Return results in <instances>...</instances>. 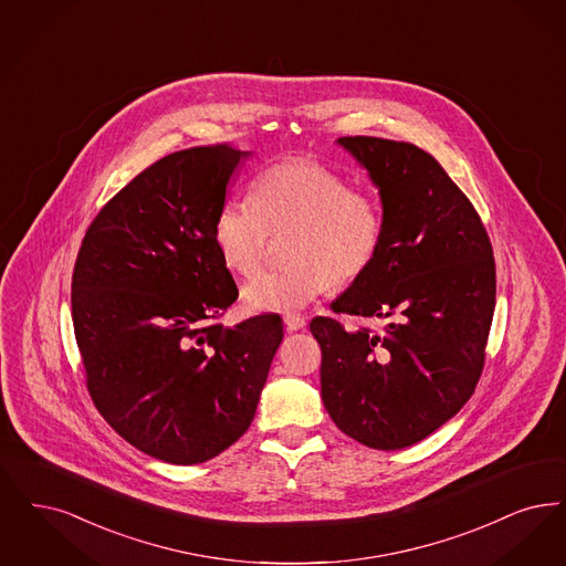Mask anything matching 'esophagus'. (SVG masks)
<instances>
[{
    "label": "esophagus",
    "instance_id": "1",
    "mask_svg": "<svg viewBox=\"0 0 566 566\" xmlns=\"http://www.w3.org/2000/svg\"><path fill=\"white\" fill-rule=\"evenodd\" d=\"M305 317L298 316V314H286L284 316V326H286V331L289 333H294V331H301V328H305Z\"/></svg>",
    "mask_w": 566,
    "mask_h": 566
}]
</instances>
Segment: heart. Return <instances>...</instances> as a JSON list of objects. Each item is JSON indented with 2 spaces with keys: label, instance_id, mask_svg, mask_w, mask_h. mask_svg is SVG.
<instances>
[{
  "label": "heart",
  "instance_id": "b5f03b06",
  "mask_svg": "<svg viewBox=\"0 0 566 566\" xmlns=\"http://www.w3.org/2000/svg\"><path fill=\"white\" fill-rule=\"evenodd\" d=\"M282 270L259 273L242 291L250 312H293L347 286L384 249L381 202L312 159H286L259 175L252 200H229L214 217V242L231 272L252 275L273 235L289 233Z\"/></svg>",
  "mask_w": 566,
  "mask_h": 566
}]
</instances>
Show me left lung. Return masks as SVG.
<instances>
[{
	"instance_id": "left-lung-1",
	"label": "left lung",
	"mask_w": 566,
	"mask_h": 566,
	"mask_svg": "<svg viewBox=\"0 0 566 566\" xmlns=\"http://www.w3.org/2000/svg\"><path fill=\"white\" fill-rule=\"evenodd\" d=\"M379 187L384 249L335 314L387 319L345 331L317 316L322 402L343 433L398 451L444 426L474 394L495 312V259L468 196L412 143L340 136Z\"/></svg>"
}]
</instances>
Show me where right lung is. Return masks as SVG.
I'll return each instance as SVG.
<instances>
[{
    "label": "right lung",
    "mask_w": 566,
    "mask_h": 566,
    "mask_svg": "<svg viewBox=\"0 0 566 566\" xmlns=\"http://www.w3.org/2000/svg\"><path fill=\"white\" fill-rule=\"evenodd\" d=\"M249 156L191 147L136 175L94 217L71 280L92 402L138 451L203 463L249 430L282 317L214 322L238 298L214 217Z\"/></svg>",
    "instance_id": "add662e5"
}]
</instances>
